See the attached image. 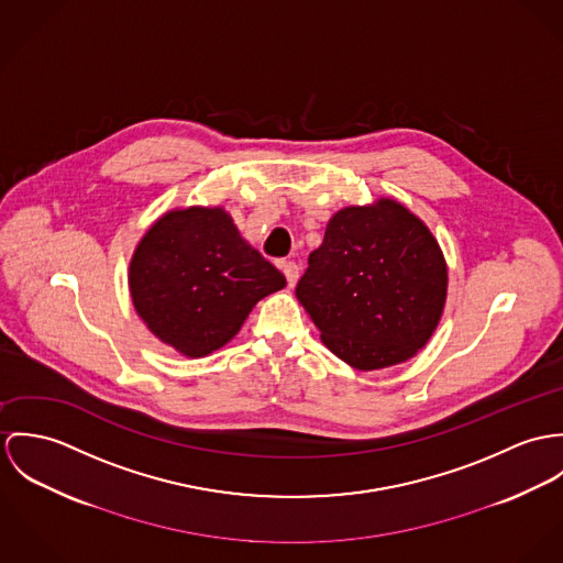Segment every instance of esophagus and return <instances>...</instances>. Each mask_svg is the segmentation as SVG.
<instances>
[{
	"mask_svg": "<svg viewBox=\"0 0 563 563\" xmlns=\"http://www.w3.org/2000/svg\"><path fill=\"white\" fill-rule=\"evenodd\" d=\"M283 274H285V278H287V285L294 287V285L298 283V278H300V267H298V263H296V261H285V263H283Z\"/></svg>",
	"mask_w": 563,
	"mask_h": 563,
	"instance_id": "esophagus-1",
	"label": "esophagus"
}]
</instances>
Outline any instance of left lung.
<instances>
[{
  "instance_id": "8db88e82",
  "label": "left lung",
  "mask_w": 563,
  "mask_h": 563,
  "mask_svg": "<svg viewBox=\"0 0 563 563\" xmlns=\"http://www.w3.org/2000/svg\"><path fill=\"white\" fill-rule=\"evenodd\" d=\"M296 296L325 347L372 372L428 343L446 298V265L428 227L384 198L332 216Z\"/></svg>"
}]
</instances>
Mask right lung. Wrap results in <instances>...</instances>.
<instances>
[{
  "instance_id": "obj_1",
  "label": "right lung",
  "mask_w": 563,
  "mask_h": 563,
  "mask_svg": "<svg viewBox=\"0 0 563 563\" xmlns=\"http://www.w3.org/2000/svg\"><path fill=\"white\" fill-rule=\"evenodd\" d=\"M285 285V276L218 207L159 218L129 267L135 311L159 341L189 358L229 343L252 307Z\"/></svg>"
}]
</instances>
